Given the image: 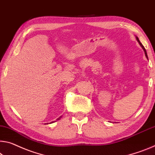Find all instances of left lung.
I'll use <instances>...</instances> for the list:
<instances>
[{"mask_svg":"<svg viewBox=\"0 0 155 155\" xmlns=\"http://www.w3.org/2000/svg\"><path fill=\"white\" fill-rule=\"evenodd\" d=\"M137 40L138 41V42H139V43L140 44V45H141V46L142 47V48L143 49V50H144V51H145V54H146V57H147V58H148V55H147V52H146V49L144 48V47L143 46V45H142V44L141 43V42H140V41H139V40L138 37H137Z\"/></svg>","mask_w":155,"mask_h":155,"instance_id":"left-lung-1","label":"left lung"}]
</instances>
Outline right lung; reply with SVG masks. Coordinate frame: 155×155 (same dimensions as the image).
I'll return each mask as SVG.
<instances>
[{
  "mask_svg": "<svg viewBox=\"0 0 155 155\" xmlns=\"http://www.w3.org/2000/svg\"><path fill=\"white\" fill-rule=\"evenodd\" d=\"M60 118H61V117H60ZM60 118H58V119H57V120H58V119H60Z\"/></svg>",
  "mask_w": 155,
  "mask_h": 155,
  "instance_id": "right-lung-1",
  "label": "right lung"
}]
</instances>
